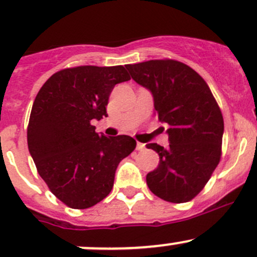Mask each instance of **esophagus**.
<instances>
[{"mask_svg":"<svg viewBox=\"0 0 257 257\" xmlns=\"http://www.w3.org/2000/svg\"><path fill=\"white\" fill-rule=\"evenodd\" d=\"M137 149L143 150L144 149V144L143 143H137Z\"/></svg>","mask_w":257,"mask_h":257,"instance_id":"1","label":"esophagus"}]
</instances>
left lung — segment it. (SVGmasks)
Instances as JSON below:
<instances>
[{"label":"left lung","mask_w":257,"mask_h":257,"mask_svg":"<svg viewBox=\"0 0 257 257\" xmlns=\"http://www.w3.org/2000/svg\"><path fill=\"white\" fill-rule=\"evenodd\" d=\"M126 69L152 93L169 139L168 148L147 144L160 159L147 174L148 186L163 200L186 203L203 190L220 162L224 119L219 105L205 80L181 62L155 59Z\"/></svg>","instance_id":"obj_1"}]
</instances>
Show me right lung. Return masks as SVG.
I'll return each instance as SVG.
<instances>
[{"instance_id": "obj_1", "label": "right lung", "mask_w": 257, "mask_h": 257, "mask_svg": "<svg viewBox=\"0 0 257 257\" xmlns=\"http://www.w3.org/2000/svg\"><path fill=\"white\" fill-rule=\"evenodd\" d=\"M131 79L123 66H82L54 73L38 92L27 129L28 150L49 190L72 209L110 193L118 164L136 149L129 136L95 133L109 94Z\"/></svg>"}]
</instances>
